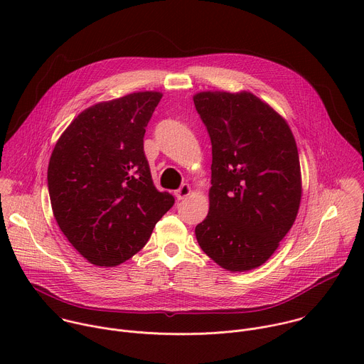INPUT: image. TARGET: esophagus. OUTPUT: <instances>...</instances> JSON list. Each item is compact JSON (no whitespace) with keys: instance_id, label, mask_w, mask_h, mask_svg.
Returning a JSON list of instances; mask_svg holds the SVG:
<instances>
[{"instance_id":"esophagus-1","label":"esophagus","mask_w":364,"mask_h":364,"mask_svg":"<svg viewBox=\"0 0 364 364\" xmlns=\"http://www.w3.org/2000/svg\"><path fill=\"white\" fill-rule=\"evenodd\" d=\"M190 193H191V187L188 186V184H183L178 190H176V197H177V200H183V198H186L187 196H190Z\"/></svg>"}]
</instances>
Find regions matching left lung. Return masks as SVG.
<instances>
[{"instance_id":"1","label":"left lung","mask_w":364,"mask_h":364,"mask_svg":"<svg viewBox=\"0 0 364 364\" xmlns=\"http://www.w3.org/2000/svg\"><path fill=\"white\" fill-rule=\"evenodd\" d=\"M193 100L213 157L209 215L196 226L197 242L228 271L255 269L277 250L299 209L295 138L250 92H200Z\"/></svg>"}]
</instances>
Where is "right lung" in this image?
Returning <instances> with one entry per match:
<instances>
[{"label":"right lung","instance_id":"1","mask_svg":"<svg viewBox=\"0 0 364 364\" xmlns=\"http://www.w3.org/2000/svg\"><path fill=\"white\" fill-rule=\"evenodd\" d=\"M163 93L135 92L85 109L51 152L47 186L55 219L93 265L139 252L174 197L155 188L144 135Z\"/></svg>","mask_w":364,"mask_h":364}]
</instances>
